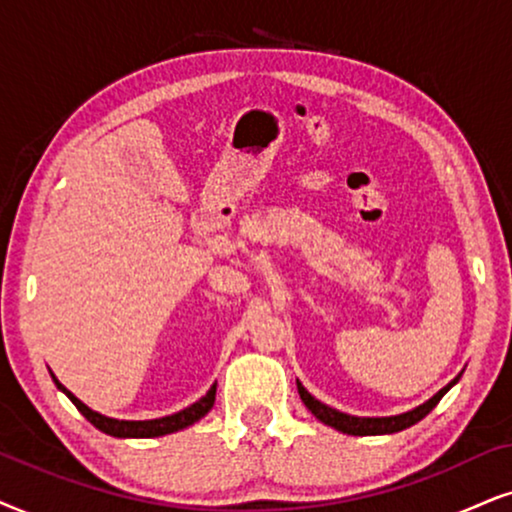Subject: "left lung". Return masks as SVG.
Returning a JSON list of instances; mask_svg holds the SVG:
<instances>
[{
  "label": "left lung",
  "instance_id": "obj_1",
  "mask_svg": "<svg viewBox=\"0 0 512 512\" xmlns=\"http://www.w3.org/2000/svg\"><path fill=\"white\" fill-rule=\"evenodd\" d=\"M458 378H461V373H458L449 385L442 387V390H439L435 397L425 401V404L416 406L413 411L399 413V416H385V418H359V416H349V413H342L338 409H331V406H326L323 401L314 399L312 394L304 390L300 380H297V392H300V399L304 401V406H307V409L312 411L323 425H331V428L345 432V435H359V437H364V435H392V432H401V430L411 428V425H416L418 420H423L425 416H428V413L439 404V399H442L444 394L458 383Z\"/></svg>",
  "mask_w": 512,
  "mask_h": 512
}]
</instances>
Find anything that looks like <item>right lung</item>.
<instances>
[{"label": "right lung", "instance_id": "1", "mask_svg": "<svg viewBox=\"0 0 512 512\" xmlns=\"http://www.w3.org/2000/svg\"><path fill=\"white\" fill-rule=\"evenodd\" d=\"M51 378H54L58 390L66 394L70 401H73V404L77 406V411H80L82 416L94 425V428H99L101 432H106V435H111V437H163V435H170V432H179V430L189 428V425L198 423V420L212 409V404H215V394H217V383H215L208 390V394H205V397H200L196 404H191L189 409H184L179 413H172V416L153 418V420H118V418H108V416H101V413L92 411L87 404H82V401L77 399L73 392L66 390V387L58 383V378L54 373H51Z\"/></svg>", "mask_w": 512, "mask_h": 512}]
</instances>
